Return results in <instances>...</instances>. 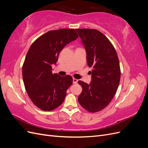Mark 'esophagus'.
<instances>
[{
  "mask_svg": "<svg viewBox=\"0 0 148 148\" xmlns=\"http://www.w3.org/2000/svg\"><path fill=\"white\" fill-rule=\"evenodd\" d=\"M78 81V80L77 79L74 78H73V84H76V83H77Z\"/></svg>",
  "mask_w": 148,
  "mask_h": 148,
  "instance_id": "1",
  "label": "esophagus"
}]
</instances>
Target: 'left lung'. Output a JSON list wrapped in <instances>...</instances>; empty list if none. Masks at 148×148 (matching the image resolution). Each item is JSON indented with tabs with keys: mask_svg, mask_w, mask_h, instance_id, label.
Wrapping results in <instances>:
<instances>
[{
	"mask_svg": "<svg viewBox=\"0 0 148 148\" xmlns=\"http://www.w3.org/2000/svg\"><path fill=\"white\" fill-rule=\"evenodd\" d=\"M86 51L87 63L92 67L91 82L82 81L78 102L89 112H97L108 106L119 87L120 68L115 49L104 34L95 29H76Z\"/></svg>",
	"mask_w": 148,
	"mask_h": 148,
	"instance_id": "8db88e82",
	"label": "left lung"
}]
</instances>
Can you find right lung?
<instances>
[{"instance_id": "1", "label": "right lung", "mask_w": 148, "mask_h": 148, "mask_svg": "<svg viewBox=\"0 0 148 148\" xmlns=\"http://www.w3.org/2000/svg\"><path fill=\"white\" fill-rule=\"evenodd\" d=\"M78 38L74 29L51 30L39 37L29 47L22 75L29 97L40 109L51 111L63 103L73 78L70 75L53 74L52 65L56 64L62 49Z\"/></svg>"}]
</instances>
